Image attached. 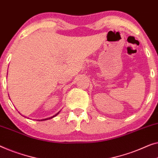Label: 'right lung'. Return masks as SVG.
Instances as JSON below:
<instances>
[{"label":"right lung","instance_id":"add662e5","mask_svg":"<svg viewBox=\"0 0 158 158\" xmlns=\"http://www.w3.org/2000/svg\"><path fill=\"white\" fill-rule=\"evenodd\" d=\"M59 113H57V114H56V115H53V116H52V117H51V118H46V119H43V120H41L40 121H43V120H49V119H51V118H54L55 117V116H56L57 115H58V114Z\"/></svg>","mask_w":158,"mask_h":158}]
</instances>
